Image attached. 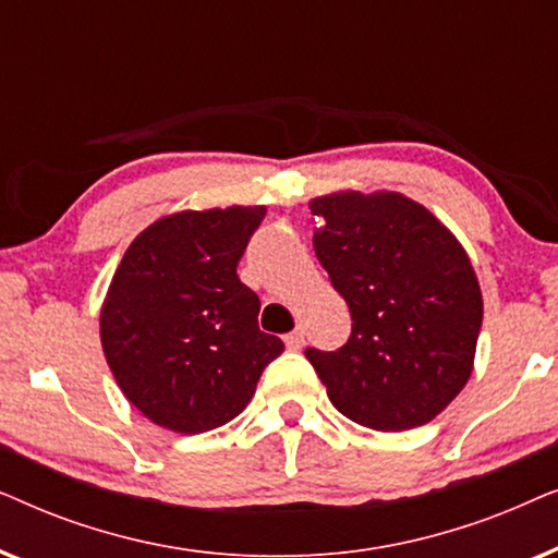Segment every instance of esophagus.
<instances>
[{
	"mask_svg": "<svg viewBox=\"0 0 558 558\" xmlns=\"http://www.w3.org/2000/svg\"><path fill=\"white\" fill-rule=\"evenodd\" d=\"M284 342H287V348H289V350H300V348L304 345V330H294V332H289L287 338H284Z\"/></svg>",
	"mask_w": 558,
	"mask_h": 558,
	"instance_id": "34e87169",
	"label": "esophagus"
}]
</instances>
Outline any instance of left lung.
<instances>
[{
	"instance_id": "8db88e82",
	"label": "left lung",
	"mask_w": 558,
	"mask_h": 558,
	"mask_svg": "<svg viewBox=\"0 0 558 558\" xmlns=\"http://www.w3.org/2000/svg\"><path fill=\"white\" fill-rule=\"evenodd\" d=\"M310 210L315 254L353 317L335 353L304 350L332 407L376 432L432 422L475 365L483 292L468 251L401 193L340 190Z\"/></svg>"
}]
</instances>
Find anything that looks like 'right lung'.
Segmentation results:
<instances>
[{"label": "right lung", "mask_w": 558, "mask_h": 558, "mask_svg": "<svg viewBox=\"0 0 558 558\" xmlns=\"http://www.w3.org/2000/svg\"><path fill=\"white\" fill-rule=\"evenodd\" d=\"M264 216V205L180 210L129 243L101 307V345L121 393L151 424L218 429L284 353L258 330L262 302L235 274Z\"/></svg>", "instance_id": "1"}]
</instances>
